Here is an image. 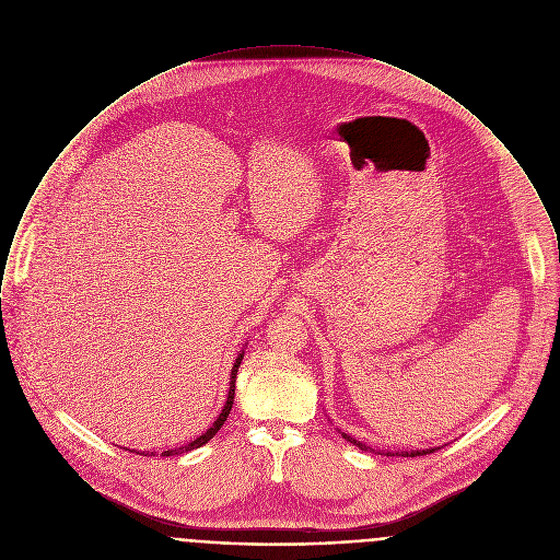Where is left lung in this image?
I'll list each match as a JSON object with an SVG mask.
<instances>
[{"label": "left lung", "mask_w": 560, "mask_h": 560, "mask_svg": "<svg viewBox=\"0 0 560 560\" xmlns=\"http://www.w3.org/2000/svg\"><path fill=\"white\" fill-rule=\"evenodd\" d=\"M343 435V440L346 442H350L352 446L361 447V450H372L370 446H365V444H361V442H357L354 438H350V435H346V433H341ZM435 450H440V447H427V450H411V452H396L398 456H422V454H431V452H435ZM374 452V450H372ZM378 454H381V450H378ZM385 454H392V452H385Z\"/></svg>", "instance_id": "8db88e82"}]
</instances>
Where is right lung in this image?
Wrapping results in <instances>:
<instances>
[{"label": "right lung", "instance_id": "1", "mask_svg": "<svg viewBox=\"0 0 560 560\" xmlns=\"http://www.w3.org/2000/svg\"><path fill=\"white\" fill-rule=\"evenodd\" d=\"M242 357H244V352H240L237 354V359H235V363H233V368H231V381H229V394H226V402H224L223 411H221V416L217 418V422L203 433V435H199L195 442H190V444H186V446L175 447V450H164L162 452V456H173V454H182V452H190V450H195V447H201L203 444H208L221 429H223L224 422H226V416H229V411H231V407H233V396H235V374H237V368H240V363H242ZM138 454H144L147 456V452H138ZM153 454V452H151Z\"/></svg>", "mask_w": 560, "mask_h": 560}]
</instances>
